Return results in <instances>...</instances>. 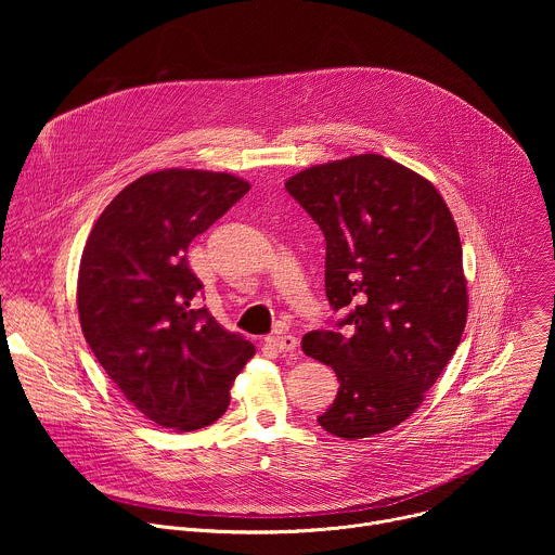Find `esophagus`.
I'll list each match as a JSON object with an SVG mask.
<instances>
[{"mask_svg": "<svg viewBox=\"0 0 555 555\" xmlns=\"http://www.w3.org/2000/svg\"><path fill=\"white\" fill-rule=\"evenodd\" d=\"M268 345L272 349H276L279 353H292L298 347V338L289 336V334H285V336H270Z\"/></svg>", "mask_w": 555, "mask_h": 555, "instance_id": "34e87169", "label": "esophagus"}]
</instances>
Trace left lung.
<instances>
[{
    "label": "left lung",
    "instance_id": "obj_1",
    "mask_svg": "<svg viewBox=\"0 0 555 555\" xmlns=\"http://www.w3.org/2000/svg\"><path fill=\"white\" fill-rule=\"evenodd\" d=\"M285 189L325 234L327 298L353 330L302 338L340 382L319 424L343 439L386 433L420 409L465 330L454 217L433 182L377 153L309 167Z\"/></svg>",
    "mask_w": 555,
    "mask_h": 555
}]
</instances>
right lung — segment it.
I'll use <instances>...</instances> for the list:
<instances>
[{"label":"right lung","mask_w":555,"mask_h":555,"mask_svg":"<svg viewBox=\"0 0 555 555\" xmlns=\"http://www.w3.org/2000/svg\"><path fill=\"white\" fill-rule=\"evenodd\" d=\"M248 191L232 173H146L101 212L78 268V321L96 360L146 420L178 433L217 422L255 356L195 307L204 285L186 261L195 236Z\"/></svg>","instance_id":"right-lung-1"}]
</instances>
